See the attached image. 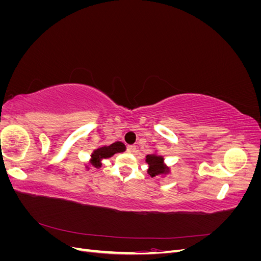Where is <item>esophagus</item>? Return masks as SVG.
I'll return each instance as SVG.
<instances>
[{"instance_id":"34e87169","label":"esophagus","mask_w":261,"mask_h":261,"mask_svg":"<svg viewBox=\"0 0 261 261\" xmlns=\"http://www.w3.org/2000/svg\"><path fill=\"white\" fill-rule=\"evenodd\" d=\"M136 151V146H128L127 147V152L128 153H134V152H135Z\"/></svg>"}]
</instances>
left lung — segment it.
<instances>
[{
  "label": "left lung",
  "instance_id": "left-lung-1",
  "mask_svg": "<svg viewBox=\"0 0 261 261\" xmlns=\"http://www.w3.org/2000/svg\"><path fill=\"white\" fill-rule=\"evenodd\" d=\"M146 163L148 164V175L150 177H155V176H165L168 175L171 172L170 167H168L164 162L163 155L158 154V152H153L151 154L146 155Z\"/></svg>",
  "mask_w": 261,
  "mask_h": 261
}]
</instances>
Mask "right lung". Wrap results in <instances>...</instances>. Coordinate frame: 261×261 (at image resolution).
I'll list each match as a JSON object with an SVG mask.
<instances>
[{"mask_svg": "<svg viewBox=\"0 0 261 261\" xmlns=\"http://www.w3.org/2000/svg\"><path fill=\"white\" fill-rule=\"evenodd\" d=\"M126 150V146L121 143V141H116V143L110 145V146H101L97 149H94L90 154V159L88 163L85 164V168L87 171H89L90 168L100 169L102 167V160L109 159V158L113 156L115 153L124 152Z\"/></svg>", "mask_w": 261, "mask_h": 261, "instance_id": "1", "label": "right lung"}]
</instances>
